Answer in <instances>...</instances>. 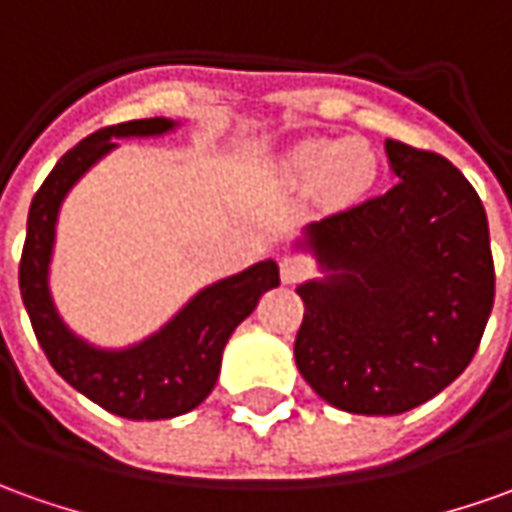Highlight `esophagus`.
Here are the masks:
<instances>
[{
	"label": "esophagus",
	"mask_w": 512,
	"mask_h": 512,
	"mask_svg": "<svg viewBox=\"0 0 512 512\" xmlns=\"http://www.w3.org/2000/svg\"><path fill=\"white\" fill-rule=\"evenodd\" d=\"M308 271H311V263L300 255H285L280 260V277H283V283H300L308 277Z\"/></svg>",
	"instance_id": "34e87169"
}]
</instances>
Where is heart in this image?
<instances>
[{"instance_id":"b5f03b06","label":"heart","mask_w":512,"mask_h":512,"mask_svg":"<svg viewBox=\"0 0 512 512\" xmlns=\"http://www.w3.org/2000/svg\"><path fill=\"white\" fill-rule=\"evenodd\" d=\"M288 165L302 179H322L333 198L358 196L375 179V159L361 142H302Z\"/></svg>"}]
</instances>
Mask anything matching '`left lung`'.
Wrapping results in <instances>:
<instances>
[{
  "label": "left lung",
  "mask_w": 512,
  "mask_h": 512,
  "mask_svg": "<svg viewBox=\"0 0 512 512\" xmlns=\"http://www.w3.org/2000/svg\"><path fill=\"white\" fill-rule=\"evenodd\" d=\"M398 184L305 229L328 271L305 302L294 358L330 406L401 415L457 381L488 325L496 274L485 207L434 151L384 142Z\"/></svg>",
  "instance_id": "left-lung-1"
}]
</instances>
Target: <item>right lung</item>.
Returning <instances> with one entry per match:
<instances>
[{"label": "right lung", "instance_id": "obj_1", "mask_svg": "<svg viewBox=\"0 0 512 512\" xmlns=\"http://www.w3.org/2000/svg\"><path fill=\"white\" fill-rule=\"evenodd\" d=\"M173 125L165 117L109 125L66 151L33 196L19 263L24 308L55 373L106 412L128 420H165L196 409L218 381L232 330L255 311L269 288L280 285L274 260L255 263L198 291L159 333L125 350L92 347L61 322L47 285L61 201L100 156L117 148L111 137H156Z\"/></svg>", "mask_w": 512, "mask_h": 512}]
</instances>
